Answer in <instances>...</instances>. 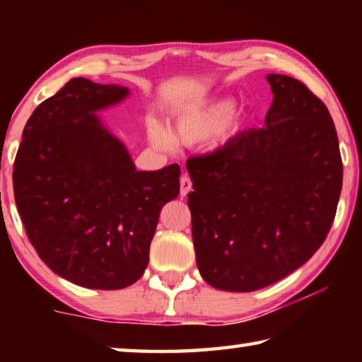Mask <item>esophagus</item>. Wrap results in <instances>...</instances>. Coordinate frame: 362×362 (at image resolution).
Masks as SVG:
<instances>
[{
    "label": "esophagus",
    "mask_w": 362,
    "mask_h": 362,
    "mask_svg": "<svg viewBox=\"0 0 362 362\" xmlns=\"http://www.w3.org/2000/svg\"><path fill=\"white\" fill-rule=\"evenodd\" d=\"M192 192V179L188 175H182L180 179V196L185 198V196Z\"/></svg>",
    "instance_id": "1"
}]
</instances>
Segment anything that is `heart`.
I'll list each match as a JSON object with an SVG mask.
<instances>
[{"label":"heart","instance_id":"heart-1","mask_svg":"<svg viewBox=\"0 0 362 362\" xmlns=\"http://www.w3.org/2000/svg\"><path fill=\"white\" fill-rule=\"evenodd\" d=\"M244 116L233 110V102L220 99L204 105L185 108L170 118L168 129L161 122H148V137L153 145L170 150L174 142L185 146L204 144L211 140L214 148L223 145L241 129Z\"/></svg>","mask_w":362,"mask_h":362}]
</instances>
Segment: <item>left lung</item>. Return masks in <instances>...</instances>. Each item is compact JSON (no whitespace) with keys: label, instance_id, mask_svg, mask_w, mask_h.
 <instances>
[{"label":"left lung","instance_id":"1","mask_svg":"<svg viewBox=\"0 0 362 362\" xmlns=\"http://www.w3.org/2000/svg\"><path fill=\"white\" fill-rule=\"evenodd\" d=\"M265 127L189 158L196 265L218 291L252 292L311 259L339 204L343 166L327 107L298 79L267 75Z\"/></svg>","mask_w":362,"mask_h":362}]
</instances>
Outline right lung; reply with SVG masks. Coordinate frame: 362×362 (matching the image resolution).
I'll use <instances>...</instances> for the list:
<instances>
[{
    "instance_id": "1",
    "label": "right lung",
    "mask_w": 362,
    "mask_h": 362,
    "mask_svg": "<svg viewBox=\"0 0 362 362\" xmlns=\"http://www.w3.org/2000/svg\"><path fill=\"white\" fill-rule=\"evenodd\" d=\"M129 94L70 79L30 116L14 161L30 243L54 273L88 289H122L142 276L159 212L180 193L179 164L137 170L97 115Z\"/></svg>"
}]
</instances>
